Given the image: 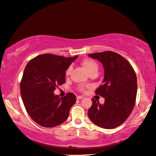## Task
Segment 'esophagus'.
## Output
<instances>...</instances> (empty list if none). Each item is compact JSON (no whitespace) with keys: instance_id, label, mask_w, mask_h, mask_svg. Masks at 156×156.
I'll return each mask as SVG.
<instances>
[{"instance_id":"34e87169","label":"esophagus","mask_w":156,"mask_h":156,"mask_svg":"<svg viewBox=\"0 0 156 156\" xmlns=\"http://www.w3.org/2000/svg\"><path fill=\"white\" fill-rule=\"evenodd\" d=\"M77 99H83V96H80V95H78V96H77Z\"/></svg>"}]
</instances>
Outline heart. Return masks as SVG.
<instances>
[{
    "instance_id": "b5f03b06",
    "label": "heart",
    "mask_w": 156,
    "mask_h": 156,
    "mask_svg": "<svg viewBox=\"0 0 156 156\" xmlns=\"http://www.w3.org/2000/svg\"><path fill=\"white\" fill-rule=\"evenodd\" d=\"M82 65L83 66V67L85 68V69L87 70V72L88 73H90L91 72H92V71L98 70V63L91 59L84 60V61L82 62ZM71 70H72V66H69L66 71V74L69 75L70 73ZM85 87L84 86H80V89L81 90H83V87Z\"/></svg>"
}]
</instances>
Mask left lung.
I'll list each match as a JSON object with an SVG mask.
<instances>
[{"mask_svg": "<svg viewBox=\"0 0 156 156\" xmlns=\"http://www.w3.org/2000/svg\"><path fill=\"white\" fill-rule=\"evenodd\" d=\"M102 64L104 77L95 94L105 98L103 104L92 99L87 111L91 121L105 129H114L129 117L135 105L137 78L130 64L113 51L88 54Z\"/></svg>", "mask_w": 156, "mask_h": 156, "instance_id": "left-lung-1", "label": "left lung"}]
</instances>
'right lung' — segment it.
Returning a JSON list of instances; mask_svg holds the SVG:
<instances>
[{
	"label": "right lung",
	"instance_id": "add662e5",
	"mask_svg": "<svg viewBox=\"0 0 156 156\" xmlns=\"http://www.w3.org/2000/svg\"><path fill=\"white\" fill-rule=\"evenodd\" d=\"M77 58L43 54L26 66L20 82L21 96L27 113L40 126L54 127L69 117L76 95L68 93L60 98L54 91L65 82L66 71Z\"/></svg>",
	"mask_w": 156,
	"mask_h": 156
}]
</instances>
